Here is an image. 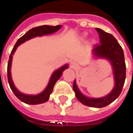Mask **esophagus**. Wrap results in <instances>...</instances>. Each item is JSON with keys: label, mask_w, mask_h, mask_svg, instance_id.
Returning <instances> with one entry per match:
<instances>
[{"label": "esophagus", "mask_w": 133, "mask_h": 133, "mask_svg": "<svg viewBox=\"0 0 133 133\" xmlns=\"http://www.w3.org/2000/svg\"><path fill=\"white\" fill-rule=\"evenodd\" d=\"M77 66H78V65H77V64L75 63L74 62H73V63H71V67H72L73 68H76Z\"/></svg>", "instance_id": "obj_1"}]
</instances>
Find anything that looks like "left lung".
<instances>
[{
	"label": "left lung",
	"instance_id": "1",
	"mask_svg": "<svg viewBox=\"0 0 133 133\" xmlns=\"http://www.w3.org/2000/svg\"><path fill=\"white\" fill-rule=\"evenodd\" d=\"M99 37V43L94 45V54L96 57H104L112 63L115 74V86L109 95L100 99H89L80 92L76 82H73V90L76 98L84 105L101 108L109 105L121 94L126 78V65L123 50L113 35L101 29L96 28Z\"/></svg>",
	"mask_w": 133,
	"mask_h": 133
}]
</instances>
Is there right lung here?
<instances>
[{
	"label": "right lung",
	"instance_id": "obj_1",
	"mask_svg": "<svg viewBox=\"0 0 133 133\" xmlns=\"http://www.w3.org/2000/svg\"><path fill=\"white\" fill-rule=\"evenodd\" d=\"M61 25H57L55 26H48V25H43V26H39L31 29L24 34L21 37L18 39L16 43L14 45V47L11 50V52L9 56V60H8V67H7V76H8V81L9 83V86L11 89L12 91L14 92L15 96L18 98L19 100H21V102H24L28 104H39L42 103H44L50 98V94L52 92L53 87L55 84V83L57 82V81L60 78V76L62 75V73L65 70L68 68V65H64L62 68H60L58 70H57L55 72H54L52 76L51 77V79L50 81V83L47 86L46 89L44 90L42 93H41L38 95L32 96V95H26L23 94L18 91L17 89H16V87L14 85V83L12 81L11 77V61H12V55L14 53V52L16 50V47L18 45L22 44L23 42H24L28 39H31V38L35 37L37 36H42L45 34H49L54 33L55 31H58L61 28Z\"/></svg>",
	"mask_w": 133,
	"mask_h": 133
}]
</instances>
